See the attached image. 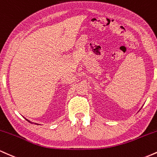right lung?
I'll use <instances>...</instances> for the list:
<instances>
[{"label":"right lung","instance_id":"1","mask_svg":"<svg viewBox=\"0 0 157 157\" xmlns=\"http://www.w3.org/2000/svg\"><path fill=\"white\" fill-rule=\"evenodd\" d=\"M26 120H27V119H26ZM27 121H29V120H27ZM29 122H31V121H29ZM31 123H32V122H31ZM35 124H36V123H35Z\"/></svg>","mask_w":157,"mask_h":157}]
</instances>
